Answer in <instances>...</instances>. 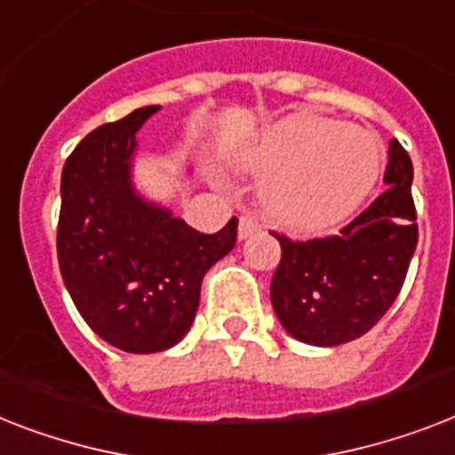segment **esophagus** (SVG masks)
<instances>
[{"label":"esophagus","mask_w":455,"mask_h":455,"mask_svg":"<svg viewBox=\"0 0 455 455\" xmlns=\"http://www.w3.org/2000/svg\"><path fill=\"white\" fill-rule=\"evenodd\" d=\"M257 231H261L259 221L252 220V217H247V215L240 217V221H238V238L240 240L250 238V235H254Z\"/></svg>","instance_id":"obj_1"}]
</instances>
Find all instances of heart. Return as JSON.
I'll return each mask as SVG.
<instances>
[{
  "mask_svg": "<svg viewBox=\"0 0 455 455\" xmlns=\"http://www.w3.org/2000/svg\"><path fill=\"white\" fill-rule=\"evenodd\" d=\"M243 165L266 177V215L283 228L315 234L348 220L374 189L383 144L357 125L301 114L266 128Z\"/></svg>",
  "mask_w": 455,
  "mask_h": 455,
  "instance_id": "b5f03b06",
  "label": "heart"
}]
</instances>
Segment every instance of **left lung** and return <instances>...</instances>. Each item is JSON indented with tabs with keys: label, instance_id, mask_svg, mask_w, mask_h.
I'll return each instance as SVG.
<instances>
[{
	"label": "left lung",
	"instance_id": "1",
	"mask_svg": "<svg viewBox=\"0 0 455 455\" xmlns=\"http://www.w3.org/2000/svg\"><path fill=\"white\" fill-rule=\"evenodd\" d=\"M411 180V158L390 140L387 189L339 235L290 240L273 234L283 257L271 280V304L287 334L308 346H341L386 315L419 243Z\"/></svg>",
	"mask_w": 455,
	"mask_h": 455
}]
</instances>
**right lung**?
Returning a JSON list of instances; mask_svg holds the SVG:
<instances>
[{
    "label": "right lung",
    "mask_w": 455,
    "mask_h": 455,
    "mask_svg": "<svg viewBox=\"0 0 455 455\" xmlns=\"http://www.w3.org/2000/svg\"><path fill=\"white\" fill-rule=\"evenodd\" d=\"M158 107L95 128L62 168L58 264L88 327L125 353H161L184 339L203 275L235 245L238 220L201 234L144 201L131 180L138 132Z\"/></svg>",
    "instance_id": "obj_1"
}]
</instances>
